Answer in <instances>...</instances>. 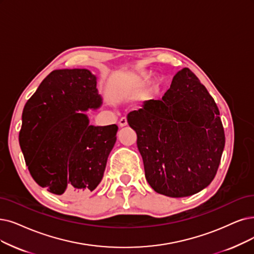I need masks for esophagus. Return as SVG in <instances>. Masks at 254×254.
<instances>
[{"label": "esophagus", "instance_id": "esophagus-1", "mask_svg": "<svg viewBox=\"0 0 254 254\" xmlns=\"http://www.w3.org/2000/svg\"><path fill=\"white\" fill-rule=\"evenodd\" d=\"M119 126H120V127H125V126H127V119H126V118H122V119L119 121Z\"/></svg>", "mask_w": 254, "mask_h": 254}]
</instances>
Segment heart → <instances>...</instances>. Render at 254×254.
<instances>
[{"instance_id":"1","label":"heart","mask_w":254,"mask_h":254,"mask_svg":"<svg viewBox=\"0 0 254 254\" xmlns=\"http://www.w3.org/2000/svg\"><path fill=\"white\" fill-rule=\"evenodd\" d=\"M145 81H146V76L144 74H140V75H137L135 77H132L128 81L127 83H125L123 86L121 87L120 93L122 95L128 96V97L135 96L140 92L141 88H143ZM158 86H159L158 82H154L152 88L157 89Z\"/></svg>"}]
</instances>
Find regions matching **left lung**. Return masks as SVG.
Segmentation results:
<instances>
[{
	"instance_id": "8db88e82",
	"label": "left lung",
	"mask_w": 254,
	"mask_h": 254,
	"mask_svg": "<svg viewBox=\"0 0 254 254\" xmlns=\"http://www.w3.org/2000/svg\"><path fill=\"white\" fill-rule=\"evenodd\" d=\"M127 121L137 135L146 179L158 194L188 197L215 178L224 129L215 100L190 68L177 72L161 100L145 101Z\"/></svg>"
}]
</instances>
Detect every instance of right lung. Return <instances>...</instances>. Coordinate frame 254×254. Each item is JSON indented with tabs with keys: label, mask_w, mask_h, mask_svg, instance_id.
Here are the masks:
<instances>
[{
	"label": "right lung",
	"mask_w": 254,
	"mask_h": 254,
	"mask_svg": "<svg viewBox=\"0 0 254 254\" xmlns=\"http://www.w3.org/2000/svg\"><path fill=\"white\" fill-rule=\"evenodd\" d=\"M97 76L86 68L55 69L24 107L19 145L36 184L58 196L93 191L103 178L118 126L89 124L102 105Z\"/></svg>",
	"instance_id": "right-lung-1"
}]
</instances>
